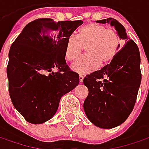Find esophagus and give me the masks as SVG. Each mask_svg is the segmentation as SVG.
<instances>
[{
  "instance_id": "34e87169",
  "label": "esophagus",
  "mask_w": 149,
  "mask_h": 149,
  "mask_svg": "<svg viewBox=\"0 0 149 149\" xmlns=\"http://www.w3.org/2000/svg\"><path fill=\"white\" fill-rule=\"evenodd\" d=\"M79 81L81 83L83 81V75H79Z\"/></svg>"
}]
</instances>
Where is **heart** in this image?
<instances>
[{
  "label": "heart",
  "mask_w": 149,
  "mask_h": 149,
  "mask_svg": "<svg viewBox=\"0 0 149 149\" xmlns=\"http://www.w3.org/2000/svg\"><path fill=\"white\" fill-rule=\"evenodd\" d=\"M120 47L119 36L113 30L96 23L82 26L77 36H69L66 42L65 57L69 62L79 57L86 47L87 54L72 65V69L80 74L91 72L98 66H106L117 55Z\"/></svg>",
  "instance_id": "heart-1"
}]
</instances>
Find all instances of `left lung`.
<instances>
[{
    "label": "left lung",
    "mask_w": 149,
    "mask_h": 149,
    "mask_svg": "<svg viewBox=\"0 0 149 149\" xmlns=\"http://www.w3.org/2000/svg\"><path fill=\"white\" fill-rule=\"evenodd\" d=\"M97 22L114 26L124 44L109 64L83 79L89 92L83 103L87 118L95 126L109 129L124 123L133 111L142 79L140 53L137 44L116 19Z\"/></svg>",
    "instance_id": "1"
}]
</instances>
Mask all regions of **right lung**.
Returning a JSON list of instances; mask_svg holds the SVG:
<instances>
[{"label": "right lung", "mask_w": 149, "mask_h": 149, "mask_svg": "<svg viewBox=\"0 0 149 149\" xmlns=\"http://www.w3.org/2000/svg\"><path fill=\"white\" fill-rule=\"evenodd\" d=\"M82 23L36 19L12 43L6 68L9 93L14 107L28 123L40 124L51 119L62 96L78 85L79 75L66 63L65 47Z\"/></svg>", "instance_id": "obj_1"}]
</instances>
